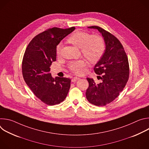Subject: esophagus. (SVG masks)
I'll list each match as a JSON object with an SVG mask.
<instances>
[{"label":"esophagus","mask_w":149,"mask_h":149,"mask_svg":"<svg viewBox=\"0 0 149 149\" xmlns=\"http://www.w3.org/2000/svg\"><path fill=\"white\" fill-rule=\"evenodd\" d=\"M79 79V78H78V77H73L72 79V82H75V81H77V80Z\"/></svg>","instance_id":"1"}]
</instances>
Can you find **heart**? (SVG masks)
Masks as SVG:
<instances>
[{
  "instance_id": "1",
  "label": "heart",
  "mask_w": 149,
  "mask_h": 149,
  "mask_svg": "<svg viewBox=\"0 0 149 149\" xmlns=\"http://www.w3.org/2000/svg\"><path fill=\"white\" fill-rule=\"evenodd\" d=\"M67 41L80 48L82 55L92 63L97 62L102 57L105 50V42L102 38L98 35H91L87 32H74L68 37ZM61 48V44L57 46V54H60ZM86 65V61L81 59L70 62L68 68L73 73L81 75L84 72Z\"/></svg>"
}]
</instances>
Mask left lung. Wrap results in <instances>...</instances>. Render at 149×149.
Listing matches in <instances>:
<instances>
[{
  "mask_svg": "<svg viewBox=\"0 0 149 149\" xmlns=\"http://www.w3.org/2000/svg\"><path fill=\"white\" fill-rule=\"evenodd\" d=\"M101 33L105 43V52L94 68L101 82L96 84L87 78L89 87L86 98L92 104L104 106L114 101L123 90L129 78V63L123 46L113 34L97 26H88Z\"/></svg>",
  "mask_w": 149,
  "mask_h": 149,
  "instance_id": "8db88e82",
  "label": "left lung"
}]
</instances>
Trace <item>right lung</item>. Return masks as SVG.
Instances as JSON below:
<instances>
[{
  "mask_svg": "<svg viewBox=\"0 0 149 149\" xmlns=\"http://www.w3.org/2000/svg\"><path fill=\"white\" fill-rule=\"evenodd\" d=\"M75 29L49 28L36 35L25 50L22 63L24 79L36 97L47 105L62 102L70 88L71 79L54 78L49 72L56 59V46Z\"/></svg>",
  "mask_w": 149,
  "mask_h": 149,
  "instance_id": "obj_1",
  "label": "right lung"
}]
</instances>
